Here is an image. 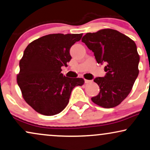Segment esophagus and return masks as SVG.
<instances>
[{
  "label": "esophagus",
  "mask_w": 150,
  "mask_h": 150,
  "mask_svg": "<svg viewBox=\"0 0 150 150\" xmlns=\"http://www.w3.org/2000/svg\"><path fill=\"white\" fill-rule=\"evenodd\" d=\"M84 81H85V83H86V84H89V83L92 82L91 80H88V79H84Z\"/></svg>",
  "instance_id": "34e87169"
}]
</instances>
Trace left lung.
I'll return each mask as SVG.
<instances>
[{"label": "left lung", "instance_id": "8db88e82", "mask_svg": "<svg viewBox=\"0 0 150 150\" xmlns=\"http://www.w3.org/2000/svg\"><path fill=\"white\" fill-rule=\"evenodd\" d=\"M81 41L94 52L98 64H106L105 76L94 79L100 91L91 100L104 108L116 107L129 94L139 73L140 57L135 42L112 29L86 33Z\"/></svg>", "mask_w": 150, "mask_h": 150}]
</instances>
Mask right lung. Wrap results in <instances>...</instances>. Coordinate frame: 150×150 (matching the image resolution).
Here are the masks:
<instances>
[{
	"instance_id": "1",
	"label": "right lung",
	"mask_w": 150,
	"mask_h": 150,
	"mask_svg": "<svg viewBox=\"0 0 150 150\" xmlns=\"http://www.w3.org/2000/svg\"><path fill=\"white\" fill-rule=\"evenodd\" d=\"M83 34H51L31 42L19 62L17 84L23 99L38 113L54 115L65 109L73 88L82 78H70L61 73L71 59L70 48Z\"/></svg>"
}]
</instances>
